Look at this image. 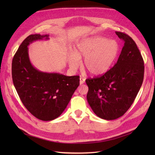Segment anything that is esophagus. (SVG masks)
Listing matches in <instances>:
<instances>
[{
	"instance_id": "34e87169",
	"label": "esophagus",
	"mask_w": 155,
	"mask_h": 155,
	"mask_svg": "<svg viewBox=\"0 0 155 155\" xmlns=\"http://www.w3.org/2000/svg\"><path fill=\"white\" fill-rule=\"evenodd\" d=\"M85 82V78H83V77H81L80 78V84H84Z\"/></svg>"
}]
</instances>
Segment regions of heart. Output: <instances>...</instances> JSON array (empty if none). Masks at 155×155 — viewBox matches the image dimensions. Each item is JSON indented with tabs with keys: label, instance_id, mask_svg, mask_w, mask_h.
I'll return each mask as SVG.
<instances>
[{
	"label": "heart",
	"instance_id": "1",
	"mask_svg": "<svg viewBox=\"0 0 155 155\" xmlns=\"http://www.w3.org/2000/svg\"><path fill=\"white\" fill-rule=\"evenodd\" d=\"M119 53V45L115 41L103 37L85 38L77 44L76 52L68 58L69 66L77 68L81 58H84L83 67L93 75L104 73L110 68Z\"/></svg>",
	"mask_w": 155,
	"mask_h": 155
}]
</instances>
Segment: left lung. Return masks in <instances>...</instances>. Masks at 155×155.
I'll return each instance as SVG.
<instances>
[{"instance_id":"1","label":"left lung","mask_w":155,"mask_h":155,"mask_svg":"<svg viewBox=\"0 0 155 155\" xmlns=\"http://www.w3.org/2000/svg\"><path fill=\"white\" fill-rule=\"evenodd\" d=\"M115 33L124 42L117 63L104 74L86 80L88 103L94 113L105 120L117 119L126 113L144 78V61L135 42L123 32Z\"/></svg>"}]
</instances>
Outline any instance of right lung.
I'll return each mask as SVG.
<instances>
[{"label":"right lung","instance_id":"1","mask_svg":"<svg viewBox=\"0 0 155 155\" xmlns=\"http://www.w3.org/2000/svg\"><path fill=\"white\" fill-rule=\"evenodd\" d=\"M48 39V35H31L20 45L13 57L12 77L14 86L26 108L38 119L48 121L64 110L79 85V76L38 71L31 63L28 46L35 41Z\"/></svg>","mask_w":155,"mask_h":155}]
</instances>
